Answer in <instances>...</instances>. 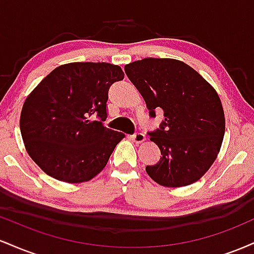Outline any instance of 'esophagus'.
<instances>
[{"label": "esophagus", "instance_id": "34e87169", "mask_svg": "<svg viewBox=\"0 0 254 254\" xmlns=\"http://www.w3.org/2000/svg\"><path fill=\"white\" fill-rule=\"evenodd\" d=\"M132 141L136 142V143H142V142L145 141V135L142 132H136L132 135Z\"/></svg>", "mask_w": 254, "mask_h": 254}]
</instances>
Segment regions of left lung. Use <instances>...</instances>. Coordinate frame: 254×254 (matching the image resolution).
Segmentation results:
<instances>
[{"label":"left lung","instance_id":"8db88e82","mask_svg":"<svg viewBox=\"0 0 254 254\" xmlns=\"http://www.w3.org/2000/svg\"><path fill=\"white\" fill-rule=\"evenodd\" d=\"M143 97L150 117L164 111L159 129L148 132L161 157L148 176L166 188L199 180L214 164L224 136V112L214 87L190 65L172 58H143L124 66Z\"/></svg>","mask_w":254,"mask_h":254}]
</instances>
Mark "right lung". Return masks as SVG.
Wrapping results in <instances>:
<instances>
[{"label": "right lung", "mask_w": 254, "mask_h": 254, "mask_svg": "<svg viewBox=\"0 0 254 254\" xmlns=\"http://www.w3.org/2000/svg\"><path fill=\"white\" fill-rule=\"evenodd\" d=\"M124 78L119 65L76 62L57 66L28 95L20 130L28 155L61 182H88L100 173L125 135L107 129L109 88ZM94 117L99 121H93Z\"/></svg>", "instance_id": "1"}]
</instances>
